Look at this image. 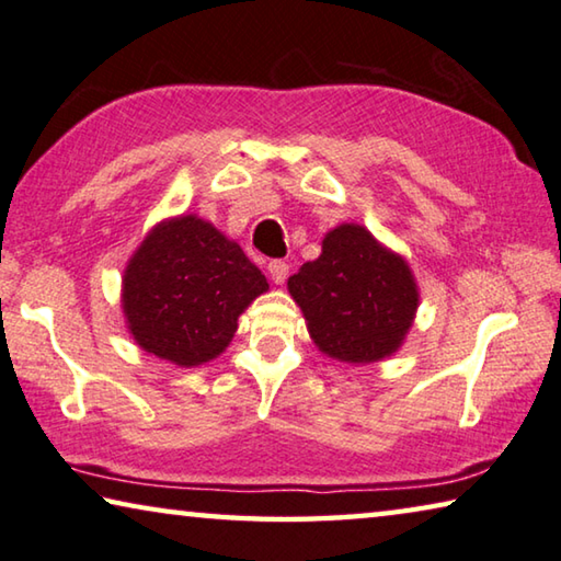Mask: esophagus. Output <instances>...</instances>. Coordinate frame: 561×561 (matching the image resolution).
Here are the masks:
<instances>
[{"label":"esophagus","mask_w":561,"mask_h":561,"mask_svg":"<svg viewBox=\"0 0 561 561\" xmlns=\"http://www.w3.org/2000/svg\"><path fill=\"white\" fill-rule=\"evenodd\" d=\"M268 273H271V280L275 286H283L288 278V263L286 261H271L268 263Z\"/></svg>","instance_id":"34e87169"}]
</instances>
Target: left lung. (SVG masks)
I'll list each match as a JSON object with an SVG mask.
<instances>
[{
    "mask_svg": "<svg viewBox=\"0 0 561 561\" xmlns=\"http://www.w3.org/2000/svg\"><path fill=\"white\" fill-rule=\"evenodd\" d=\"M288 293L318 351L351 365L398 353L420 306L408 261L360 224L328 231L318 259L288 278Z\"/></svg>",
    "mask_w": 561,
    "mask_h": 561,
    "instance_id": "left-lung-1",
    "label": "left lung"
}]
</instances>
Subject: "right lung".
<instances>
[{"instance_id":"right-lung-1","label":"right lung","mask_w":561,"mask_h":561,"mask_svg":"<svg viewBox=\"0 0 561 561\" xmlns=\"http://www.w3.org/2000/svg\"><path fill=\"white\" fill-rule=\"evenodd\" d=\"M268 290L243 248L196 214L163 218L128 259L122 310L134 343L179 367L214 360Z\"/></svg>"}]
</instances>
